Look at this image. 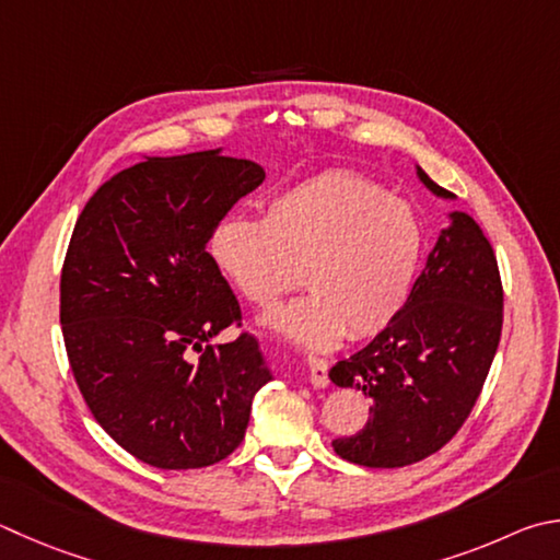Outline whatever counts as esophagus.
<instances>
[{
	"mask_svg": "<svg viewBox=\"0 0 560 560\" xmlns=\"http://www.w3.org/2000/svg\"><path fill=\"white\" fill-rule=\"evenodd\" d=\"M308 382L315 386V389H325L328 386V362L320 358H308Z\"/></svg>",
	"mask_w": 560,
	"mask_h": 560,
	"instance_id": "obj_1",
	"label": "esophagus"
}]
</instances>
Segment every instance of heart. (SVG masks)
I'll return each mask as SVG.
<instances>
[{
	"label": "heart",
	"mask_w": 560,
	"mask_h": 560,
	"mask_svg": "<svg viewBox=\"0 0 560 560\" xmlns=\"http://www.w3.org/2000/svg\"><path fill=\"white\" fill-rule=\"evenodd\" d=\"M425 232L416 210L377 183L325 174L273 196L261 222L225 218L208 254L232 289L269 306L299 281L308 293L264 313L291 342L328 350L345 332L372 338L399 318L419 277Z\"/></svg>",
	"instance_id": "1"
}]
</instances>
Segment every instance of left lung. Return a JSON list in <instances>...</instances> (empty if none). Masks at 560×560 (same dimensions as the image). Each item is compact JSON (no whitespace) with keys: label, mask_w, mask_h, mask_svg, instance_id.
I'll return each mask as SVG.
<instances>
[{"label":"left lung","mask_w":560,"mask_h":560,"mask_svg":"<svg viewBox=\"0 0 560 560\" xmlns=\"http://www.w3.org/2000/svg\"><path fill=\"white\" fill-rule=\"evenodd\" d=\"M416 176L435 198L455 200L421 166ZM448 220L399 318L328 372L372 399L368 425L332 441L342 460L419 463L453 439L480 396L502 335V281L480 225L463 210Z\"/></svg>","instance_id":"left-lung-1"}]
</instances>
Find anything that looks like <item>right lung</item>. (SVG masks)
Segmentation results:
<instances>
[{
  "instance_id": "1",
  "label": "right lung",
  "mask_w": 560,
  "mask_h": 560,
  "mask_svg": "<svg viewBox=\"0 0 560 560\" xmlns=\"http://www.w3.org/2000/svg\"><path fill=\"white\" fill-rule=\"evenodd\" d=\"M264 168L222 149L144 156L80 212L60 273V325L80 394L107 435L161 470L220 463L273 377L206 252Z\"/></svg>"
}]
</instances>
